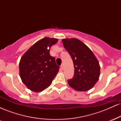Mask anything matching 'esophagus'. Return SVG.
<instances>
[{"instance_id":"1","label":"esophagus","mask_w":121,"mask_h":121,"mask_svg":"<svg viewBox=\"0 0 121 121\" xmlns=\"http://www.w3.org/2000/svg\"><path fill=\"white\" fill-rule=\"evenodd\" d=\"M61 68L62 70H64V64H62L61 65Z\"/></svg>"}]
</instances>
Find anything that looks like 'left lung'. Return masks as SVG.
<instances>
[{
  "mask_svg": "<svg viewBox=\"0 0 121 121\" xmlns=\"http://www.w3.org/2000/svg\"><path fill=\"white\" fill-rule=\"evenodd\" d=\"M62 41L71 56L74 68L73 78L68 80L69 85L78 91L91 89L100 75V66L96 57L87 45L77 39H63Z\"/></svg>",
  "mask_w": 121,
  "mask_h": 121,
  "instance_id": "8db88e82",
  "label": "left lung"
}]
</instances>
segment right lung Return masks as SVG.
<instances>
[{
	"label": "right lung",
	"instance_id": "right-lung-1",
	"mask_svg": "<svg viewBox=\"0 0 121 121\" xmlns=\"http://www.w3.org/2000/svg\"><path fill=\"white\" fill-rule=\"evenodd\" d=\"M57 39L44 37L37 41L25 52L19 62V74L29 89L40 92L47 88L56 77L60 67L55 58L49 53V48Z\"/></svg>",
	"mask_w": 121,
	"mask_h": 121
}]
</instances>
